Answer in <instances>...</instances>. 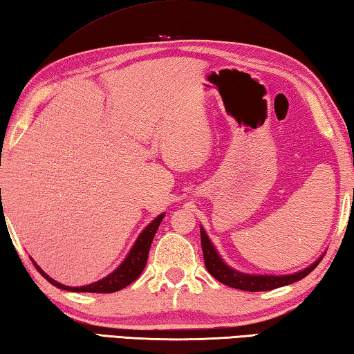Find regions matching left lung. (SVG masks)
<instances>
[{"label":"left lung","instance_id":"8db88e82","mask_svg":"<svg viewBox=\"0 0 354 354\" xmlns=\"http://www.w3.org/2000/svg\"><path fill=\"white\" fill-rule=\"evenodd\" d=\"M201 246H203V255H204V265L207 268L209 274L212 277H215L218 281H221L226 286L230 288H236V289H243V291H271V289L285 286V285H291L294 281L301 280L306 277L314 268H316L322 257L317 261H314L311 266H308L301 271L291 274V275H250V274H244L240 271H235L230 266H227L226 263L223 261V259L218 255L216 249L214 248V244L210 243L207 234L204 232V229L201 227Z\"/></svg>","mask_w":354,"mask_h":354}]
</instances>
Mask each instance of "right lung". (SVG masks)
<instances>
[{"label":"right lung","instance_id":"1","mask_svg":"<svg viewBox=\"0 0 354 354\" xmlns=\"http://www.w3.org/2000/svg\"><path fill=\"white\" fill-rule=\"evenodd\" d=\"M164 214H160L159 216H156L149 226L144 229V232L138 236L136 243L133 244V248L130 250V254L127 255V259L120 263L119 268L113 271L110 275H106L105 279H102L99 281H94L91 285L86 286H80V288H71V286H65L55 281L54 279H50L49 275L41 271L40 266H37V263H34L35 268L40 271V274L46 279L49 283H53L54 286L60 288V289H66V291H74V292H115L124 289L125 286H128L130 283H133L140 274H142L144 268L147 265V259H149V250L151 246V241L155 239V234L159 227L160 221H162Z\"/></svg>","mask_w":354,"mask_h":354}]
</instances>
